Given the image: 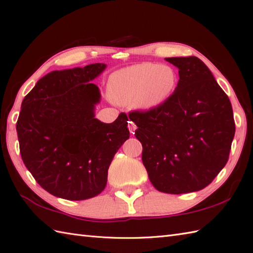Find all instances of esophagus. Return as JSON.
Returning a JSON list of instances; mask_svg holds the SVG:
<instances>
[{"instance_id": "obj_1", "label": "esophagus", "mask_w": 253, "mask_h": 253, "mask_svg": "<svg viewBox=\"0 0 253 253\" xmlns=\"http://www.w3.org/2000/svg\"><path fill=\"white\" fill-rule=\"evenodd\" d=\"M127 127H128V130H130V133H131V134H134V133H135V130H136V125H135V123H134L133 121H128Z\"/></svg>"}]
</instances>
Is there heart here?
<instances>
[{"mask_svg": "<svg viewBox=\"0 0 253 253\" xmlns=\"http://www.w3.org/2000/svg\"><path fill=\"white\" fill-rule=\"evenodd\" d=\"M178 85V76L171 66L142 63L116 71L109 78L110 98L122 105L134 104L141 110L164 105Z\"/></svg>", "mask_w": 253, "mask_h": 253, "instance_id": "obj_1", "label": "heart"}]
</instances>
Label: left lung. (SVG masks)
<instances>
[{
    "mask_svg": "<svg viewBox=\"0 0 253 253\" xmlns=\"http://www.w3.org/2000/svg\"><path fill=\"white\" fill-rule=\"evenodd\" d=\"M178 68L176 91L160 107L132 111L142 160L154 187L198 192L225 167L235 135L232 104L210 69L195 56L166 58Z\"/></svg>",
    "mask_w": 253,
    "mask_h": 253,
    "instance_id": "8db88e82",
    "label": "left lung"
}]
</instances>
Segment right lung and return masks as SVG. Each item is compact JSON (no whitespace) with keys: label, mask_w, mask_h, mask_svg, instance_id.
Listing matches in <instances>:
<instances>
[{"label":"right lung","mask_w":253,"mask_h":253,"mask_svg":"<svg viewBox=\"0 0 253 253\" xmlns=\"http://www.w3.org/2000/svg\"><path fill=\"white\" fill-rule=\"evenodd\" d=\"M106 67L49 72L22 100L16 125L22 161L58 198L84 200L102 193L112 159L130 137L123 112L112 123L95 118L100 93L91 82Z\"/></svg>","instance_id":"obj_1"}]
</instances>
